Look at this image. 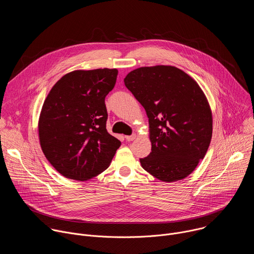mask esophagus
I'll return each mask as SVG.
<instances>
[{
	"label": "esophagus",
	"mask_w": 254,
	"mask_h": 254,
	"mask_svg": "<svg viewBox=\"0 0 254 254\" xmlns=\"http://www.w3.org/2000/svg\"><path fill=\"white\" fill-rule=\"evenodd\" d=\"M135 137H136L135 134H131V135H127V136H126V139H127V141H131V140H133Z\"/></svg>",
	"instance_id": "esophagus-1"
}]
</instances>
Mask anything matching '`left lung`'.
<instances>
[{
    "label": "left lung",
    "mask_w": 254,
    "mask_h": 254,
    "mask_svg": "<svg viewBox=\"0 0 254 254\" xmlns=\"http://www.w3.org/2000/svg\"><path fill=\"white\" fill-rule=\"evenodd\" d=\"M125 85L146 110L152 152L141 167L164 182L190 175L206 155L212 137V114L198 83L174 66L140 67Z\"/></svg>",
    "instance_id": "8db88e82"
}]
</instances>
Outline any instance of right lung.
<instances>
[{"instance_id":"obj_1","label":"right lung","mask_w":254,"mask_h":254,"mask_svg":"<svg viewBox=\"0 0 254 254\" xmlns=\"http://www.w3.org/2000/svg\"><path fill=\"white\" fill-rule=\"evenodd\" d=\"M117 69L75 70L47 95L39 138L49 163L66 178L86 181L110 166L121 140L106 130L105 96L116 85Z\"/></svg>"}]
</instances>
